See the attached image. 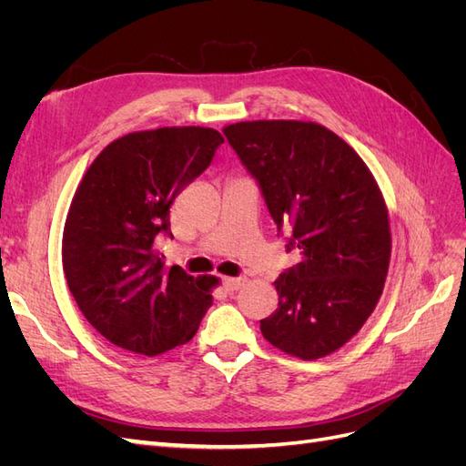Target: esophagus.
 <instances>
[{
  "label": "esophagus",
  "mask_w": 466,
  "mask_h": 466,
  "mask_svg": "<svg viewBox=\"0 0 466 466\" xmlns=\"http://www.w3.org/2000/svg\"><path fill=\"white\" fill-rule=\"evenodd\" d=\"M245 278H223V288L228 291H237L241 286H245Z\"/></svg>",
  "instance_id": "obj_1"
}]
</instances>
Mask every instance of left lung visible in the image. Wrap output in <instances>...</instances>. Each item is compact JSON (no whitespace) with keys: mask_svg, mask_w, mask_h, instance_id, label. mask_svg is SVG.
Returning a JSON list of instances; mask_svg holds the SVG:
<instances>
[{"mask_svg":"<svg viewBox=\"0 0 466 466\" xmlns=\"http://www.w3.org/2000/svg\"><path fill=\"white\" fill-rule=\"evenodd\" d=\"M268 211L291 228L301 262L274 281L278 309L260 320L274 348L319 360L354 338L373 313L390 262V225L370 167L317 122L252 120L223 128Z\"/></svg>","mask_w":466,"mask_h":466,"instance_id":"8db88e82","label":"left lung"}]
</instances>
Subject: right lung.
I'll return each mask as SVG.
<instances>
[{
  "instance_id": "add662e5",
  "label": "right lung",
  "mask_w": 466,
  "mask_h": 466,
  "mask_svg": "<svg viewBox=\"0 0 466 466\" xmlns=\"http://www.w3.org/2000/svg\"><path fill=\"white\" fill-rule=\"evenodd\" d=\"M219 144L223 136L202 126L132 132L83 175L64 225L62 264L79 311L110 344L153 358L198 330L218 278L167 268L155 238L171 235L168 208Z\"/></svg>"
}]
</instances>
